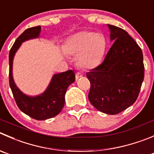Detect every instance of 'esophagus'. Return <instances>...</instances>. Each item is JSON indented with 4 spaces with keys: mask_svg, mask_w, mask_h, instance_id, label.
Returning <instances> with one entry per match:
<instances>
[{
    "mask_svg": "<svg viewBox=\"0 0 154 154\" xmlns=\"http://www.w3.org/2000/svg\"><path fill=\"white\" fill-rule=\"evenodd\" d=\"M83 77V74H81L80 72H77V74H76V80H78L79 78H80V77Z\"/></svg>",
    "mask_w": 154,
    "mask_h": 154,
    "instance_id": "34e87169",
    "label": "esophagus"
}]
</instances>
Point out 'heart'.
Here are the masks:
<instances>
[{"label": "heart", "mask_w": 154, "mask_h": 154, "mask_svg": "<svg viewBox=\"0 0 154 154\" xmlns=\"http://www.w3.org/2000/svg\"><path fill=\"white\" fill-rule=\"evenodd\" d=\"M107 41L104 34L93 31H81L70 37L64 45L68 54H78L77 64L82 68L95 66L104 56Z\"/></svg>", "instance_id": "heart-1"}]
</instances>
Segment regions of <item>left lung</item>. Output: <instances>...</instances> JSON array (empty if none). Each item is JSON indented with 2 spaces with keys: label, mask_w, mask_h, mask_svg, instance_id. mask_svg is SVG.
Listing matches in <instances>:
<instances>
[{
  "label": "left lung",
  "mask_w": 154,
  "mask_h": 154,
  "mask_svg": "<svg viewBox=\"0 0 154 154\" xmlns=\"http://www.w3.org/2000/svg\"><path fill=\"white\" fill-rule=\"evenodd\" d=\"M113 45L104 60L86 74L91 104L107 114H117L135 103L144 77L143 53L122 28L107 25Z\"/></svg>",
  "instance_id": "left-lung-1"
}]
</instances>
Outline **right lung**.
I'll return each mask as SVG.
<instances>
[{"label":"right lung","instance_id":"add662e5","mask_svg":"<svg viewBox=\"0 0 154 154\" xmlns=\"http://www.w3.org/2000/svg\"><path fill=\"white\" fill-rule=\"evenodd\" d=\"M40 25L25 30L15 41L9 54V81L17 106L23 113L37 120L53 118L59 114L65 105V95L68 86L75 81L72 70L53 76L50 84L43 93L30 96L23 93L15 83L13 77V62L16 53L25 41L40 37Z\"/></svg>","mask_w":154,"mask_h":154}]
</instances>
